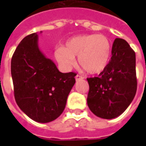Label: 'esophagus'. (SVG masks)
<instances>
[{
    "instance_id": "esophagus-1",
    "label": "esophagus",
    "mask_w": 146,
    "mask_h": 146,
    "mask_svg": "<svg viewBox=\"0 0 146 146\" xmlns=\"http://www.w3.org/2000/svg\"><path fill=\"white\" fill-rule=\"evenodd\" d=\"M75 79H76V81H78V80H83L84 79V77H83L82 76H80V75H76V76H75Z\"/></svg>"
}]
</instances>
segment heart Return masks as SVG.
I'll use <instances>...</instances> for the list:
<instances>
[{
  "label": "heart",
  "mask_w": 146,
  "mask_h": 146,
  "mask_svg": "<svg viewBox=\"0 0 146 146\" xmlns=\"http://www.w3.org/2000/svg\"><path fill=\"white\" fill-rule=\"evenodd\" d=\"M111 43L102 34H88L73 36L66 42V47L54 50V58L65 70L75 64L78 56L80 66L90 74H97L106 68L111 55Z\"/></svg>",
  "instance_id": "1"
}]
</instances>
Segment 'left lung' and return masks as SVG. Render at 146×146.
<instances>
[{
    "label": "left lung",
    "mask_w": 146,
    "mask_h": 146,
    "mask_svg": "<svg viewBox=\"0 0 146 146\" xmlns=\"http://www.w3.org/2000/svg\"><path fill=\"white\" fill-rule=\"evenodd\" d=\"M135 52L125 40L116 38L109 64L98 76L87 78L88 105L95 115L113 119L121 115L137 91Z\"/></svg>",
    "instance_id": "left-lung-1"
}]
</instances>
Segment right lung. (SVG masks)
Instances as JSON below:
<instances>
[{
  "label": "right lung",
  "mask_w": 146,
  "mask_h": 146,
  "mask_svg": "<svg viewBox=\"0 0 146 146\" xmlns=\"http://www.w3.org/2000/svg\"><path fill=\"white\" fill-rule=\"evenodd\" d=\"M14 95L21 110L30 119L48 123L63 112L67 97L76 82L73 72H59L38 47L36 33L24 37L11 62Z\"/></svg>",
  "instance_id": "1"
}]
</instances>
